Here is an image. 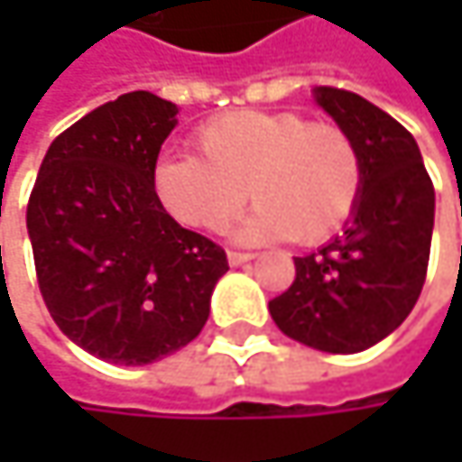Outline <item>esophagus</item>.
<instances>
[{
	"instance_id": "34e87169",
	"label": "esophagus",
	"mask_w": 462,
	"mask_h": 462,
	"mask_svg": "<svg viewBox=\"0 0 462 462\" xmlns=\"http://www.w3.org/2000/svg\"><path fill=\"white\" fill-rule=\"evenodd\" d=\"M256 254H248V251H227V259H230L232 267H237V264H245V262H251Z\"/></svg>"
}]
</instances>
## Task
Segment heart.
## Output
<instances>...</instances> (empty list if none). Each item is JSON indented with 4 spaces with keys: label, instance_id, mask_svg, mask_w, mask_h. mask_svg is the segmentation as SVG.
<instances>
[{
    "label": "heart",
    "instance_id": "heart-1",
    "mask_svg": "<svg viewBox=\"0 0 462 462\" xmlns=\"http://www.w3.org/2000/svg\"><path fill=\"white\" fill-rule=\"evenodd\" d=\"M198 153L171 152L154 165V195L181 225L222 232L251 200L245 240L321 243L358 208L364 160L337 123L297 112H230L203 123Z\"/></svg>",
    "mask_w": 462,
    "mask_h": 462
}]
</instances>
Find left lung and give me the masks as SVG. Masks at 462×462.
<instances>
[{"label": "left lung", "mask_w": 462, "mask_h": 462, "mask_svg": "<svg viewBox=\"0 0 462 462\" xmlns=\"http://www.w3.org/2000/svg\"><path fill=\"white\" fill-rule=\"evenodd\" d=\"M316 98L358 143L364 189L339 237L319 254L294 256V283L270 300V316L302 345L358 353L385 339L415 308L436 195L402 123L342 88H316Z\"/></svg>", "instance_id": "obj_1"}]
</instances>
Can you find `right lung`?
<instances>
[{
  "instance_id": "obj_1",
  "label": "right lung",
  "mask_w": 462,
  "mask_h": 462,
  "mask_svg": "<svg viewBox=\"0 0 462 462\" xmlns=\"http://www.w3.org/2000/svg\"><path fill=\"white\" fill-rule=\"evenodd\" d=\"M173 125L176 104L125 93L50 143L29 198L47 310L71 342L109 364H152L192 342L230 270L222 245L184 230L154 195Z\"/></svg>"
}]
</instances>
